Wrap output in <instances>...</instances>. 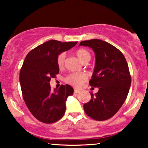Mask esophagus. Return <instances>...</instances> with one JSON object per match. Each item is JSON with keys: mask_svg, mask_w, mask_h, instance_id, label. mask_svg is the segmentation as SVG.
<instances>
[{"mask_svg": "<svg viewBox=\"0 0 148 148\" xmlns=\"http://www.w3.org/2000/svg\"><path fill=\"white\" fill-rule=\"evenodd\" d=\"M74 93H76V94H77V93L79 92L80 90H77V89H74Z\"/></svg>", "mask_w": 148, "mask_h": 148, "instance_id": "1", "label": "esophagus"}]
</instances>
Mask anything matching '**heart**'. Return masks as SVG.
Wrapping results in <instances>:
<instances>
[{
    "label": "heart",
    "instance_id": "b5f03b06",
    "mask_svg": "<svg viewBox=\"0 0 148 148\" xmlns=\"http://www.w3.org/2000/svg\"><path fill=\"white\" fill-rule=\"evenodd\" d=\"M76 55L80 59V60L82 61L83 62H89L91 59V55L90 52L87 49H79L76 50ZM65 63V53H62L59 54L57 58V64L58 66L60 69L63 68ZM88 79V76L86 73L84 72H74L69 74L67 77L65 78L64 81L66 83L69 85H72L75 87H79L81 86L86 80Z\"/></svg>",
    "mask_w": 148,
    "mask_h": 148
}]
</instances>
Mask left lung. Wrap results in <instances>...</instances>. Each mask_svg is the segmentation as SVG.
Segmentation results:
<instances>
[{
  "label": "left lung",
  "instance_id": "1",
  "mask_svg": "<svg viewBox=\"0 0 148 148\" xmlns=\"http://www.w3.org/2000/svg\"><path fill=\"white\" fill-rule=\"evenodd\" d=\"M79 46L91 48L95 54L94 72L90 81L92 87L99 88L91 99L84 105L88 116L98 121L111 118L121 108L128 95L131 76L126 59L120 50L98 39L80 42Z\"/></svg>",
  "mask_w": 148,
  "mask_h": 148
}]
</instances>
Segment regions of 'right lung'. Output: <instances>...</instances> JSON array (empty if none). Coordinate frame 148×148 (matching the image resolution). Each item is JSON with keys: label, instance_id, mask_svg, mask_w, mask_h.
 I'll use <instances>...</instances> for the list:
<instances>
[{"label": "right lung", "instance_id": "right-lung-1", "mask_svg": "<svg viewBox=\"0 0 148 148\" xmlns=\"http://www.w3.org/2000/svg\"><path fill=\"white\" fill-rule=\"evenodd\" d=\"M76 44L49 40L30 51L23 61L19 74L23 99L30 113L42 123H55L65 113L66 101L74 89L66 84L52 90L50 81L59 73V54Z\"/></svg>", "mask_w": 148, "mask_h": 148}]
</instances>
